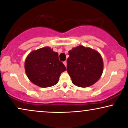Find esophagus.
<instances>
[{
  "label": "esophagus",
  "instance_id": "obj_1",
  "mask_svg": "<svg viewBox=\"0 0 128 128\" xmlns=\"http://www.w3.org/2000/svg\"><path fill=\"white\" fill-rule=\"evenodd\" d=\"M64 66H65L66 67V65H67V63H66V61H64Z\"/></svg>",
  "mask_w": 128,
  "mask_h": 128
}]
</instances>
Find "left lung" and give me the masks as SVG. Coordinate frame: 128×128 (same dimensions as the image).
<instances>
[{
	"label": "left lung",
	"instance_id": "obj_1",
	"mask_svg": "<svg viewBox=\"0 0 128 128\" xmlns=\"http://www.w3.org/2000/svg\"><path fill=\"white\" fill-rule=\"evenodd\" d=\"M67 71L72 82L79 87L94 84L103 72V60L98 52L80 45L69 51Z\"/></svg>",
	"mask_w": 128,
	"mask_h": 128
}]
</instances>
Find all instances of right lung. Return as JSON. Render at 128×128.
<instances>
[{
	"label": "right lung",
	"instance_id": "add662e5",
	"mask_svg": "<svg viewBox=\"0 0 128 128\" xmlns=\"http://www.w3.org/2000/svg\"><path fill=\"white\" fill-rule=\"evenodd\" d=\"M26 75L31 82L42 88L56 85L59 76L66 70L59 60L58 53L50 47H44L30 53L25 61Z\"/></svg>",
	"mask_w": 128,
	"mask_h": 128
}]
</instances>
